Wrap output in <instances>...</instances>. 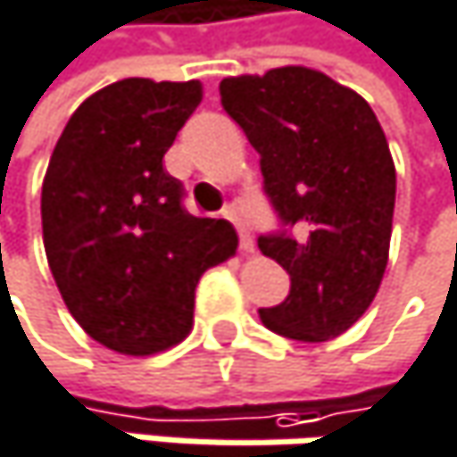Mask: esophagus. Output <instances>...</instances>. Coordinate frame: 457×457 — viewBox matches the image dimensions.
<instances>
[{"label":"esophagus","instance_id":"34e87169","mask_svg":"<svg viewBox=\"0 0 457 457\" xmlns=\"http://www.w3.org/2000/svg\"><path fill=\"white\" fill-rule=\"evenodd\" d=\"M224 216H227V219H230V221H233V224L238 227V238H241V252H244V254H254V241H252V236L246 233V227L241 224L238 213H236L233 208H227V211H224Z\"/></svg>","mask_w":457,"mask_h":457}]
</instances>
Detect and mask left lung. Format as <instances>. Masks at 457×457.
I'll use <instances>...</instances> for the list:
<instances>
[{
    "instance_id": "8db88e82",
    "label": "left lung",
    "mask_w": 457,
    "mask_h": 457,
    "mask_svg": "<svg viewBox=\"0 0 457 457\" xmlns=\"http://www.w3.org/2000/svg\"><path fill=\"white\" fill-rule=\"evenodd\" d=\"M219 96L260 152L281 219L257 244L292 289L260 319L292 340H332L364 316L388 265L396 168L386 133L356 90L305 66L227 77Z\"/></svg>"
}]
</instances>
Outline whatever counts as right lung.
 <instances>
[{
    "label": "right lung",
    "mask_w": 457,
    "mask_h": 457,
    "mask_svg": "<svg viewBox=\"0 0 457 457\" xmlns=\"http://www.w3.org/2000/svg\"><path fill=\"white\" fill-rule=\"evenodd\" d=\"M203 85L128 77L69 117L42 184V238L74 321L101 345L152 356L192 329L200 276L236 254L230 221L192 216L162 154Z\"/></svg>",
    "instance_id": "1"
}]
</instances>
